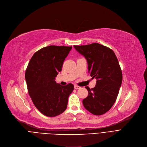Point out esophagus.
Listing matches in <instances>:
<instances>
[{"label": "esophagus", "mask_w": 147, "mask_h": 147, "mask_svg": "<svg viewBox=\"0 0 147 147\" xmlns=\"http://www.w3.org/2000/svg\"><path fill=\"white\" fill-rule=\"evenodd\" d=\"M80 86H78V85H74V89H80Z\"/></svg>", "instance_id": "34e87169"}]
</instances>
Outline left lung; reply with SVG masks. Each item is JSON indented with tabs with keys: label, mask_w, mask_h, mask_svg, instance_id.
Listing matches in <instances>:
<instances>
[{
	"label": "left lung",
	"mask_w": 147,
	"mask_h": 147,
	"mask_svg": "<svg viewBox=\"0 0 147 147\" xmlns=\"http://www.w3.org/2000/svg\"><path fill=\"white\" fill-rule=\"evenodd\" d=\"M87 60L88 72L96 79V86H86L88 96L83 100L85 109L96 115L109 111L116 100L122 82V72L113 50L97 43L74 46Z\"/></svg>",
	"instance_id": "obj_1"
}]
</instances>
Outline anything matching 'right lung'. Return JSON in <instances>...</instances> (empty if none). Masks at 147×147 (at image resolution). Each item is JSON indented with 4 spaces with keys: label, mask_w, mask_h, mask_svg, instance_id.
<instances>
[{
    "label": "right lung",
    "mask_w": 147,
    "mask_h": 147,
    "mask_svg": "<svg viewBox=\"0 0 147 147\" xmlns=\"http://www.w3.org/2000/svg\"><path fill=\"white\" fill-rule=\"evenodd\" d=\"M72 46L51 45L38 50L31 58L26 71L28 94L37 109L48 117H55L67 109L74 85L62 86L55 79L62 69Z\"/></svg>",
    "instance_id": "add662e5"
}]
</instances>
